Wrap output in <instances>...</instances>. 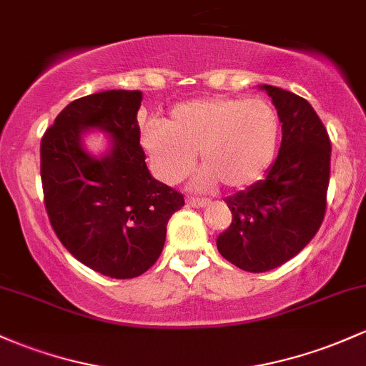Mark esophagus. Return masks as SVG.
Instances as JSON below:
<instances>
[{"instance_id":"obj_1","label":"esophagus","mask_w":366,"mask_h":366,"mask_svg":"<svg viewBox=\"0 0 366 366\" xmlns=\"http://www.w3.org/2000/svg\"><path fill=\"white\" fill-rule=\"evenodd\" d=\"M186 203L189 204V207H192V208H204V207H208V204H210L212 202H210V199H204V198H202V199L187 198Z\"/></svg>"}]
</instances>
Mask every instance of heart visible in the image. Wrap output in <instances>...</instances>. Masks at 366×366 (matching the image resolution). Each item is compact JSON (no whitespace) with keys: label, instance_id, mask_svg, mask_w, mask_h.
<instances>
[{"label":"heart","instance_id":"heart-1","mask_svg":"<svg viewBox=\"0 0 366 366\" xmlns=\"http://www.w3.org/2000/svg\"><path fill=\"white\" fill-rule=\"evenodd\" d=\"M280 132L278 114L264 100L196 99L175 106L164 123H147L140 147L164 184L189 175L198 152L203 170L192 184L196 189L217 182L244 189L274 162Z\"/></svg>","mask_w":366,"mask_h":366}]
</instances>
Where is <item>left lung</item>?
Here are the masks:
<instances>
[{"instance_id": "left-lung-1", "label": "left lung", "mask_w": 366, "mask_h": 366, "mask_svg": "<svg viewBox=\"0 0 366 366\" xmlns=\"http://www.w3.org/2000/svg\"><path fill=\"white\" fill-rule=\"evenodd\" d=\"M259 88L278 111L280 152L262 180L226 198L232 222L217 238L220 255L248 272L280 267L311 242L330 180V139L311 104L283 88Z\"/></svg>"}]
</instances>
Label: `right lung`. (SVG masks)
<instances>
[{
    "mask_svg": "<svg viewBox=\"0 0 366 366\" xmlns=\"http://www.w3.org/2000/svg\"><path fill=\"white\" fill-rule=\"evenodd\" d=\"M139 90H106L72 100L41 139V182L51 227L72 257L104 276H140L158 260L180 192L149 174L140 147ZM90 131L108 149H86Z\"/></svg>",
    "mask_w": 366,
    "mask_h": 366,
    "instance_id": "add662e5",
    "label": "right lung"
}]
</instances>
